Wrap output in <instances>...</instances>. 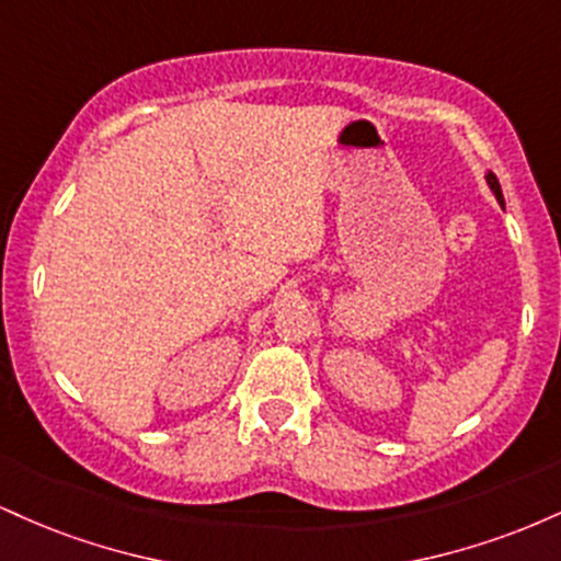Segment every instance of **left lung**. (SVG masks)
<instances>
[{
	"label": "left lung",
	"mask_w": 561,
	"mask_h": 561,
	"mask_svg": "<svg viewBox=\"0 0 561 561\" xmlns=\"http://www.w3.org/2000/svg\"><path fill=\"white\" fill-rule=\"evenodd\" d=\"M488 184H491V190L495 192V197H499L501 203H504V195H501V184H499V179L493 176V173H488Z\"/></svg>",
	"instance_id": "1"
}]
</instances>
